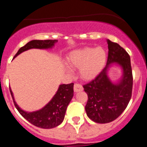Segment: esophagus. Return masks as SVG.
<instances>
[{"instance_id":"esophagus-1","label":"esophagus","mask_w":147,"mask_h":147,"mask_svg":"<svg viewBox=\"0 0 147 147\" xmlns=\"http://www.w3.org/2000/svg\"><path fill=\"white\" fill-rule=\"evenodd\" d=\"M74 92H76V93L80 91H82L83 87L81 85H80V84L76 83V84L74 85Z\"/></svg>"}]
</instances>
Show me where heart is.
<instances>
[{
	"label": "heart",
	"mask_w": 147,
	"mask_h": 147,
	"mask_svg": "<svg viewBox=\"0 0 147 147\" xmlns=\"http://www.w3.org/2000/svg\"><path fill=\"white\" fill-rule=\"evenodd\" d=\"M67 61L71 67L79 68L83 80H91L103 70L107 62V53L102 47L82 48L71 51ZM65 68L67 72H71L68 67L65 66Z\"/></svg>",
	"instance_id": "1"
}]
</instances>
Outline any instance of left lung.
Returning <instances> with one entry per match:
<instances>
[{
  "label": "left lung",
  "mask_w": 147,
  "mask_h": 147,
  "mask_svg": "<svg viewBox=\"0 0 147 147\" xmlns=\"http://www.w3.org/2000/svg\"><path fill=\"white\" fill-rule=\"evenodd\" d=\"M107 65L90 82L83 85L88 99L85 111L89 119L99 124H106L117 119L124 112L132 96V74L128 53L116 42L107 40ZM122 67V76L118 83H113L108 76L111 65Z\"/></svg>",
  "instance_id": "obj_1"
}]
</instances>
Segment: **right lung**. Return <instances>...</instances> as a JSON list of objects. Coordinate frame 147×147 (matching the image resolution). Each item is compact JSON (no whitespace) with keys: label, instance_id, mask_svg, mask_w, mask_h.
I'll return each mask as SVG.
<instances>
[{"label":"right lung","instance_id":"1","mask_svg":"<svg viewBox=\"0 0 147 147\" xmlns=\"http://www.w3.org/2000/svg\"><path fill=\"white\" fill-rule=\"evenodd\" d=\"M57 41L58 40H32L20 48L14 58L23 51L29 49H51L54 47V44L57 42ZM10 93L17 110L23 118H25L31 124L37 127H40L42 129H51L59 126L64 120L67 105H69L74 96V83L59 85L57 91L50 102L42 109L34 112H26L22 110L15 101L11 89Z\"/></svg>","mask_w":147,"mask_h":147}]
</instances>
